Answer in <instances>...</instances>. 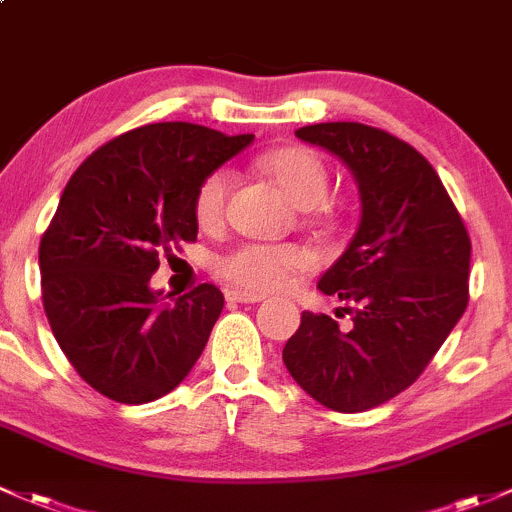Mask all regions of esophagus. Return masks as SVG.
I'll return each mask as SVG.
<instances>
[{"mask_svg": "<svg viewBox=\"0 0 512 512\" xmlns=\"http://www.w3.org/2000/svg\"><path fill=\"white\" fill-rule=\"evenodd\" d=\"M225 299L228 301H238V304H260L262 294H252V292H242V289H228L225 292Z\"/></svg>", "mask_w": 512, "mask_h": 512, "instance_id": "obj_1", "label": "esophagus"}]
</instances>
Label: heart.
I'll return each mask as SVG.
<instances>
[{"instance_id":"obj_1","label":"heart","mask_w":512,"mask_h":512,"mask_svg":"<svg viewBox=\"0 0 512 512\" xmlns=\"http://www.w3.org/2000/svg\"><path fill=\"white\" fill-rule=\"evenodd\" d=\"M262 169L270 176L279 191L301 208L321 206L331 191V176L326 164L311 149L284 147L274 149L262 159ZM235 184V174L225 166L211 171L201 181L193 196V215L201 228H215L225 215V201ZM311 265V252L301 245H260V242H242L233 250L223 252L213 260V270L225 282L250 292H272L284 287L292 274Z\"/></svg>"}]
</instances>
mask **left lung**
<instances>
[{
  "label": "left lung",
  "instance_id": "left-lung-1",
  "mask_svg": "<svg viewBox=\"0 0 512 512\" xmlns=\"http://www.w3.org/2000/svg\"><path fill=\"white\" fill-rule=\"evenodd\" d=\"M297 137L351 169L360 223L319 279L348 304L336 316L351 314V331L304 311L282 360L328 410H373L422 375L464 316L471 240L434 166L402 139L360 122H321Z\"/></svg>",
  "mask_w": 512,
  "mask_h": 512
}]
</instances>
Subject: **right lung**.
Segmentation results:
<instances>
[{
	"instance_id": "1",
	"label": "right lung",
	"mask_w": 512,
	"mask_h": 512,
	"mask_svg": "<svg viewBox=\"0 0 512 512\" xmlns=\"http://www.w3.org/2000/svg\"><path fill=\"white\" fill-rule=\"evenodd\" d=\"M252 139L191 122L144 125L102 144L63 188L39 245L43 309L75 373L100 395L159 400L206 348L223 292L198 284L164 301L149 279L159 252L196 240L198 184Z\"/></svg>"
}]
</instances>
